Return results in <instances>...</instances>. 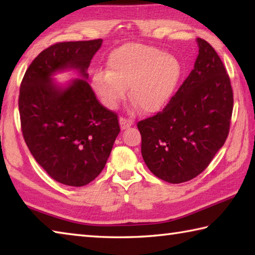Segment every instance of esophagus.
<instances>
[{"label":"esophagus","instance_id":"34e87169","mask_svg":"<svg viewBox=\"0 0 255 255\" xmlns=\"http://www.w3.org/2000/svg\"><path fill=\"white\" fill-rule=\"evenodd\" d=\"M119 123H120V127H122V129H126L128 127H130L132 125L131 120H129L127 118H124V117L119 118Z\"/></svg>","mask_w":255,"mask_h":255}]
</instances>
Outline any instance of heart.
Masks as SVG:
<instances>
[{"label":"heart","mask_w":255,"mask_h":255,"mask_svg":"<svg viewBox=\"0 0 255 255\" xmlns=\"http://www.w3.org/2000/svg\"><path fill=\"white\" fill-rule=\"evenodd\" d=\"M181 75L179 60L156 47L128 42L108 56L107 71L97 70L92 88L103 105L116 108L126 94L145 114L161 110L170 100Z\"/></svg>","instance_id":"b5f03b06"}]
</instances>
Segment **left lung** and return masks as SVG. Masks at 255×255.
<instances>
[{
    "label": "left lung",
    "mask_w": 255,
    "mask_h": 255,
    "mask_svg": "<svg viewBox=\"0 0 255 255\" xmlns=\"http://www.w3.org/2000/svg\"><path fill=\"white\" fill-rule=\"evenodd\" d=\"M195 68L162 111L138 122L141 155L157 178L182 183L196 178L223 147L230 132L231 80L209 42L198 38Z\"/></svg>",
    "instance_id": "left-lung-1"
}]
</instances>
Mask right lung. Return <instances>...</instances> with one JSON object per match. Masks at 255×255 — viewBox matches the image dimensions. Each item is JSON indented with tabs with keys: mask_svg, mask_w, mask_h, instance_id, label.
<instances>
[{
	"mask_svg": "<svg viewBox=\"0 0 255 255\" xmlns=\"http://www.w3.org/2000/svg\"><path fill=\"white\" fill-rule=\"evenodd\" d=\"M102 39L56 42L30 64L20 85L21 130L30 153L51 178L83 187L101 173L120 131L117 114L103 107L85 80L67 88L51 75L75 68L88 79Z\"/></svg>",
	"mask_w": 255,
	"mask_h": 255,
	"instance_id": "obj_1",
	"label": "right lung"
}]
</instances>
